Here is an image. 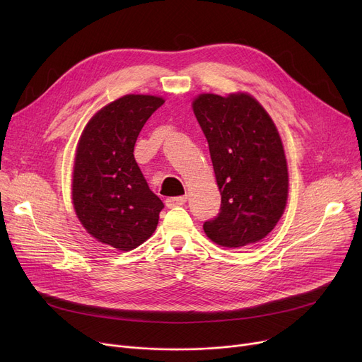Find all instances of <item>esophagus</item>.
I'll use <instances>...</instances> for the list:
<instances>
[{
  "label": "esophagus",
  "instance_id": "34e87169",
  "mask_svg": "<svg viewBox=\"0 0 362 362\" xmlns=\"http://www.w3.org/2000/svg\"><path fill=\"white\" fill-rule=\"evenodd\" d=\"M186 197H175V198H168V199H165V205L168 206V208H175V206H180V205H183L185 202H186Z\"/></svg>",
  "mask_w": 362,
  "mask_h": 362
}]
</instances>
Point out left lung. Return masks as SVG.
I'll return each instance as SVG.
<instances>
[{"label": "left lung", "instance_id": "left-lung-1", "mask_svg": "<svg viewBox=\"0 0 362 362\" xmlns=\"http://www.w3.org/2000/svg\"><path fill=\"white\" fill-rule=\"evenodd\" d=\"M210 148L221 194L220 213L204 232L226 248L267 236L288 202L284 149L269 112L250 93H201L192 103Z\"/></svg>", "mask_w": 362, "mask_h": 362}]
</instances>
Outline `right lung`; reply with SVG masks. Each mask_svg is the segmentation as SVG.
Here are the masks:
<instances>
[{"label": "right lung", "mask_w": 362, "mask_h": 362, "mask_svg": "<svg viewBox=\"0 0 362 362\" xmlns=\"http://www.w3.org/2000/svg\"><path fill=\"white\" fill-rule=\"evenodd\" d=\"M163 104L154 95H124L88 122L76 149V216L90 236L119 251L135 250L154 233L164 208L133 156L139 132Z\"/></svg>", "instance_id": "1"}]
</instances>
